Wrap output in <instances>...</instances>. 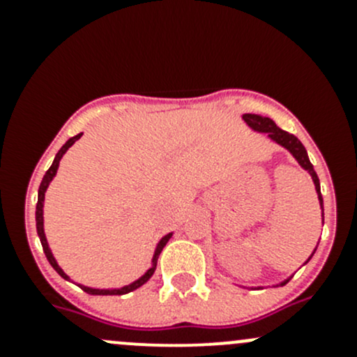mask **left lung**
Returning <instances> with one entry per match:
<instances>
[{"instance_id":"1","label":"left lung","mask_w":357,"mask_h":357,"mask_svg":"<svg viewBox=\"0 0 357 357\" xmlns=\"http://www.w3.org/2000/svg\"><path fill=\"white\" fill-rule=\"evenodd\" d=\"M243 121L247 122L248 126H250L254 131H259V132H268L269 138L273 139V142H276L278 145L285 146L287 150L297 158L298 164L302 165V167L305 169V171L311 174L312 181H314V186H316V193H318V199H319V204H321L323 207V197H321V190H319V179H318V174H316L314 167H312L311 160H309L307 157V152H305L304 145H302L301 142L297 139V136L290 135V132L283 131V129H280L278 126L275 124V121H271L269 117H262V115H257V114H243ZM311 259V257H309ZM289 283V280L287 282L282 283L283 285H287Z\"/></svg>"}]
</instances>
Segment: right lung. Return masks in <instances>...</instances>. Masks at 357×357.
Returning <instances> with one entry per match:
<instances>
[{"mask_svg": "<svg viewBox=\"0 0 357 357\" xmlns=\"http://www.w3.org/2000/svg\"><path fill=\"white\" fill-rule=\"evenodd\" d=\"M79 138H81V135H75V136H72V138L68 139V142L66 143V145H63L62 149L59 150V153H56V155H55V160H53L52 167H50L48 171H46L45 178H43L41 185H39V192H38V205H36V229H38V236H39V240H41L43 250H45V255H46V259H48V262H50V264L53 266V269H55V271L59 273V275L62 276L63 280H68V276L66 275V273L62 271V268H60V266L56 264L55 257H53L52 250H50V247H48V242H46V236H45V228H43V202H45V192H46V188H48V185H50V183H52V179L55 178V174H56V169H59V164H60V158L63 157V153H66L67 150L70 149V146L74 145V143L77 142ZM171 236H172V233H169V235H165L164 238H162L160 242H158V245H157V248H155V254H153V261H152L153 264H152V268H150L149 271H146L145 275L142 276V278H139V280H136V282H132L131 285H126V287H122V289H114V290H100V289H89V287H84V285H79V287H81V289L84 290L86 294H91V295H124V294H129V291H132V290L139 289V287H142V285H145V283L149 282L150 278H152V275H153V273H155V268H157V259H158V255H160L162 248L165 247V243L169 242V238H171Z\"/></svg>", "mask_w": 357, "mask_h": 357, "instance_id": "1", "label": "right lung"}]
</instances>
